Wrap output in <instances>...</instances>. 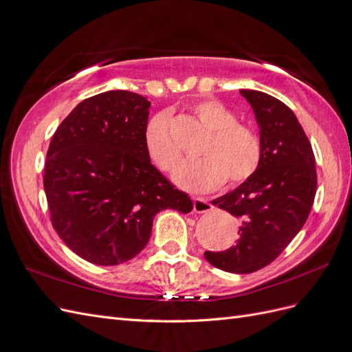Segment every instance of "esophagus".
<instances>
[{"label":"esophagus","mask_w":352,"mask_h":352,"mask_svg":"<svg viewBox=\"0 0 352 352\" xmlns=\"http://www.w3.org/2000/svg\"><path fill=\"white\" fill-rule=\"evenodd\" d=\"M192 202H194V211H197V212H207V211L212 210L211 202H208L206 198H202V197H194Z\"/></svg>","instance_id":"1"}]
</instances>
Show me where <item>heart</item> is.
I'll list each match as a JSON object with an SVG mask.
<instances>
[{"mask_svg":"<svg viewBox=\"0 0 352 352\" xmlns=\"http://www.w3.org/2000/svg\"><path fill=\"white\" fill-rule=\"evenodd\" d=\"M198 122L210 131L199 155L180 164L175 180L186 189L208 190L225 184L236 186L251 179L261 164L263 145L252 126L238 122V116L217 100H202L192 107ZM144 145L148 158L163 172L177 166L182 150L172 132V117L160 111L146 123Z\"/></svg>","mask_w":352,"mask_h":352,"instance_id":"1","label":"heart"}]
</instances>
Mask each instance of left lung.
Wrapping results in <instances>:
<instances>
[{"instance_id": "obj_1", "label": "left lung", "mask_w": 352, "mask_h": 352, "mask_svg": "<svg viewBox=\"0 0 352 352\" xmlns=\"http://www.w3.org/2000/svg\"><path fill=\"white\" fill-rule=\"evenodd\" d=\"M255 113L263 145L261 164L251 179L212 206L241 220L236 243L206 251V260L230 273L257 272L279 257L310 214L316 189V158L294 111L269 94L241 89Z\"/></svg>"}]
</instances>
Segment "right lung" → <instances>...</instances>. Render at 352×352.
Wrapping results in <instances>:
<instances>
[{"mask_svg": "<svg viewBox=\"0 0 352 352\" xmlns=\"http://www.w3.org/2000/svg\"><path fill=\"white\" fill-rule=\"evenodd\" d=\"M150 107L140 94L102 92L78 104L52 135L44 168L50 219L89 263L129 261L150 241L158 211L192 210L146 155Z\"/></svg>", "mask_w": 352, "mask_h": 352, "instance_id": "1", "label": "right lung"}]
</instances>
